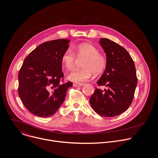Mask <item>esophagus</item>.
Instances as JSON below:
<instances>
[{"mask_svg":"<svg viewBox=\"0 0 158 158\" xmlns=\"http://www.w3.org/2000/svg\"><path fill=\"white\" fill-rule=\"evenodd\" d=\"M84 85V84H77V83H74V84H73V85L74 86V87H81V86H82Z\"/></svg>","mask_w":158,"mask_h":158,"instance_id":"34e87169","label":"esophagus"}]
</instances>
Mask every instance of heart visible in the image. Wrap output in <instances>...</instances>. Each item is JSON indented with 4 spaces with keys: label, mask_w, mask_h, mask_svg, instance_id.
Returning a JSON list of instances; mask_svg holds the SVG:
<instances>
[{
    "label": "heart",
    "mask_w": 158,
    "mask_h": 158,
    "mask_svg": "<svg viewBox=\"0 0 158 158\" xmlns=\"http://www.w3.org/2000/svg\"><path fill=\"white\" fill-rule=\"evenodd\" d=\"M72 50L74 53L70 49L65 50L61 57V62L67 69H71L74 66L77 60L76 56L78 59H84L81 64L82 67L73 69L67 76L69 81L77 84H83L91 78L93 73L99 75L106 69V57L99 53V50L91 44L81 43L73 46Z\"/></svg>",
    "instance_id": "b5f03b06"
}]
</instances>
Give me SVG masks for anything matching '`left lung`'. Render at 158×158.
<instances>
[{
	"instance_id": "left-lung-1",
	"label": "left lung",
	"mask_w": 158,
	"mask_h": 158,
	"mask_svg": "<svg viewBox=\"0 0 158 158\" xmlns=\"http://www.w3.org/2000/svg\"><path fill=\"white\" fill-rule=\"evenodd\" d=\"M99 44L106 54L107 65L97 83L107 88H96L89 102L100 116L114 117L132 103L138 83L136 67L128 52L118 44L106 38Z\"/></svg>"
}]
</instances>
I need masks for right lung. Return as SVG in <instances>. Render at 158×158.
I'll return each mask as SVG.
<instances>
[{
  "mask_svg": "<svg viewBox=\"0 0 158 158\" xmlns=\"http://www.w3.org/2000/svg\"><path fill=\"white\" fill-rule=\"evenodd\" d=\"M69 42L64 39L44 42L24 59L18 76V93L24 106L35 116L54 114L73 86L70 81L60 82L64 77L61 57Z\"/></svg>",
  "mask_w": 158,
  "mask_h": 158,
  "instance_id": "right-lung-1",
  "label": "right lung"
}]
</instances>
